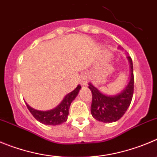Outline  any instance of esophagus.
Instances as JSON below:
<instances>
[{"label": "esophagus", "mask_w": 157, "mask_h": 157, "mask_svg": "<svg viewBox=\"0 0 157 157\" xmlns=\"http://www.w3.org/2000/svg\"><path fill=\"white\" fill-rule=\"evenodd\" d=\"M79 81L81 85L84 86L87 84V74H83V75L80 76V79H79Z\"/></svg>", "instance_id": "1"}]
</instances>
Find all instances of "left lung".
I'll list each match as a JSON object with an SVG mask.
<instances>
[{
    "instance_id": "8db88e82",
    "label": "left lung",
    "mask_w": 157,
    "mask_h": 157,
    "mask_svg": "<svg viewBox=\"0 0 157 157\" xmlns=\"http://www.w3.org/2000/svg\"><path fill=\"white\" fill-rule=\"evenodd\" d=\"M128 59L131 68V77L128 85L120 94L108 96L89 83V88L92 93L90 111L92 116L98 121L107 123L118 121L124 115L131 104L134 91V75L132 58L128 56Z\"/></svg>"
}]
</instances>
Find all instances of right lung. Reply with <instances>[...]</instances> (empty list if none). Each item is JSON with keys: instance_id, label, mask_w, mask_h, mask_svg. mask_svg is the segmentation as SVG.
<instances>
[{"instance_id": "obj_1", "label": "right lung", "mask_w": 157, "mask_h": 157, "mask_svg": "<svg viewBox=\"0 0 157 157\" xmlns=\"http://www.w3.org/2000/svg\"><path fill=\"white\" fill-rule=\"evenodd\" d=\"M80 88L81 87L80 85L77 86L75 90L66 95L62 102L56 108L49 110V111H44V112L39 111V110L31 108L28 104H26V105L33 117L42 124L49 125H60L62 123L67 121L70 104L77 97Z\"/></svg>"}]
</instances>
